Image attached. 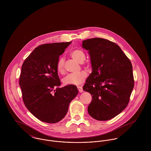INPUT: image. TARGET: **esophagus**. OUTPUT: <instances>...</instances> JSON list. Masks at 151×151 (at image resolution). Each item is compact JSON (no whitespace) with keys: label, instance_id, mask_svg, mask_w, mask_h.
Wrapping results in <instances>:
<instances>
[{"label":"esophagus","instance_id":"34e87169","mask_svg":"<svg viewBox=\"0 0 151 151\" xmlns=\"http://www.w3.org/2000/svg\"><path fill=\"white\" fill-rule=\"evenodd\" d=\"M77 88H78V90L80 92H83V88L81 86H77Z\"/></svg>","mask_w":151,"mask_h":151}]
</instances>
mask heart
I'll list each match as a JSON object with an SVG mask.
<instances>
[{
  "instance_id": "obj_1",
  "label": "heart",
  "mask_w": 151,
  "mask_h": 151,
  "mask_svg": "<svg viewBox=\"0 0 151 151\" xmlns=\"http://www.w3.org/2000/svg\"><path fill=\"white\" fill-rule=\"evenodd\" d=\"M71 56L79 63H82L86 59L84 52L80 49H76L70 52ZM57 70L59 73H62L65 70V59L63 57H60L57 62ZM87 77V73L86 71H82L77 73L68 74L63 79V82L65 85L78 86L81 84L86 80Z\"/></svg>"
}]
</instances>
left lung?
<instances>
[{
  "label": "left lung",
  "instance_id": "8db88e82",
  "mask_svg": "<svg viewBox=\"0 0 151 151\" xmlns=\"http://www.w3.org/2000/svg\"><path fill=\"white\" fill-rule=\"evenodd\" d=\"M83 47L89 51L92 67L83 86L92 98L88 113L97 120H110L129 103L134 86L131 61L117 44L106 39L84 40Z\"/></svg>",
  "mask_w": 151,
  "mask_h": 151
}]
</instances>
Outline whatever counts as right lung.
Segmentation results:
<instances>
[{"label":"right lung","instance_id":"obj_1","mask_svg":"<svg viewBox=\"0 0 151 151\" xmlns=\"http://www.w3.org/2000/svg\"><path fill=\"white\" fill-rule=\"evenodd\" d=\"M71 43L38 46L22 65L19 84L24 104L35 117L43 122L55 123L62 120L70 103L78 93L75 86L59 88L61 83L57 62Z\"/></svg>","mask_w":151,"mask_h":151}]
</instances>
